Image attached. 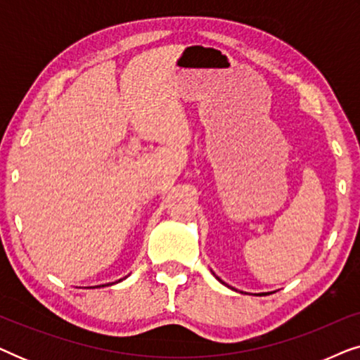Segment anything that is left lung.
<instances>
[{
  "label": "left lung",
  "mask_w": 360,
  "mask_h": 360,
  "mask_svg": "<svg viewBox=\"0 0 360 360\" xmlns=\"http://www.w3.org/2000/svg\"><path fill=\"white\" fill-rule=\"evenodd\" d=\"M218 280H219V278H218ZM219 282H221V280H219ZM223 283H224V282H223ZM264 295H265V293H264Z\"/></svg>",
  "instance_id": "1"
}]
</instances>
